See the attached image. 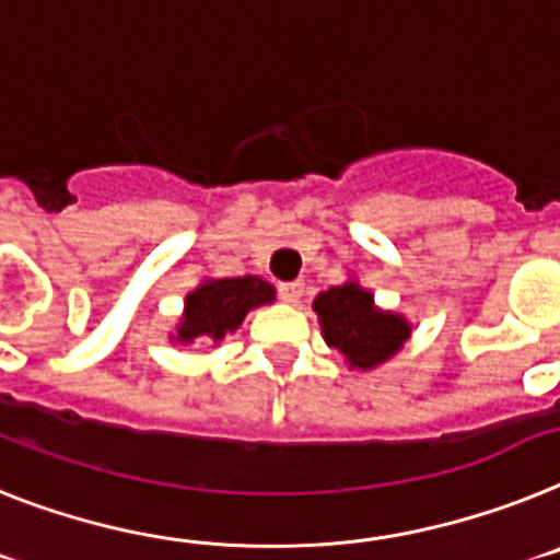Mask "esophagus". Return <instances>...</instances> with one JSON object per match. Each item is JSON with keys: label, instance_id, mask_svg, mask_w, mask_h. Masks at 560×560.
Masks as SVG:
<instances>
[{"label": "esophagus", "instance_id": "34e87169", "mask_svg": "<svg viewBox=\"0 0 560 560\" xmlns=\"http://www.w3.org/2000/svg\"><path fill=\"white\" fill-rule=\"evenodd\" d=\"M279 295L287 304H295L304 295V281H284V284H279Z\"/></svg>", "mask_w": 560, "mask_h": 560}]
</instances>
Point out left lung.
<instances>
[{
	"label": "left lung",
	"instance_id": "1",
	"mask_svg": "<svg viewBox=\"0 0 560 560\" xmlns=\"http://www.w3.org/2000/svg\"><path fill=\"white\" fill-rule=\"evenodd\" d=\"M315 313L329 347L338 349L349 366L358 369H372L388 361L411 332L400 315L381 313L374 307L372 293L352 281L320 293L315 299Z\"/></svg>",
	"mask_w": 560,
	"mask_h": 560
}]
</instances>
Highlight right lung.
I'll list each match as a JSON object with an SVG mask.
<instances>
[{
  "label": "right lung",
  "instance_id": "obj_1",
  "mask_svg": "<svg viewBox=\"0 0 560 560\" xmlns=\"http://www.w3.org/2000/svg\"><path fill=\"white\" fill-rule=\"evenodd\" d=\"M273 295V287L256 276L206 281L186 299V315L177 329V340L183 343L197 338L222 340V335L240 327L247 310L270 304Z\"/></svg>",
  "mask_w": 560,
  "mask_h": 560
}]
</instances>
